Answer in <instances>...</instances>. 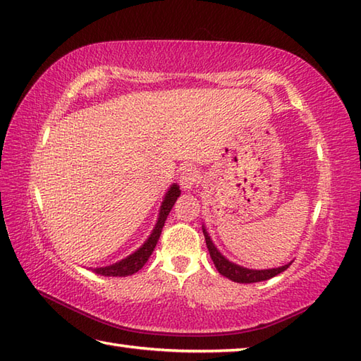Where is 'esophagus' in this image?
I'll list each match as a JSON object with an SVG mask.
<instances>
[{
	"label": "esophagus",
	"instance_id": "obj_1",
	"mask_svg": "<svg viewBox=\"0 0 361 361\" xmlns=\"http://www.w3.org/2000/svg\"><path fill=\"white\" fill-rule=\"evenodd\" d=\"M200 173H198V169L196 168H192V166H188V168H183L182 171H180V176H179V183H180V187L183 188V190H192L196 183L200 182Z\"/></svg>",
	"mask_w": 361,
	"mask_h": 361
}]
</instances>
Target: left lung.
Here are the masks:
<instances>
[{
	"mask_svg": "<svg viewBox=\"0 0 361 361\" xmlns=\"http://www.w3.org/2000/svg\"><path fill=\"white\" fill-rule=\"evenodd\" d=\"M202 233H204V239H206V245H207L210 257H212L216 270H219L223 276L229 278L231 281H235V283H259V281L270 280V278H274L278 274H281V271L286 270L289 265L292 264V261H290L288 264L281 265V267L264 269V270H255V269L242 267V265H237L234 262H231L229 259H226V257H224L220 253L219 248H216L215 243L212 242V239H210V235H209L207 229H206V226H204V224H202Z\"/></svg>",
	"mask_w": 361,
	"mask_h": 361,
	"instance_id": "obj_1",
	"label": "left lung"
}]
</instances>
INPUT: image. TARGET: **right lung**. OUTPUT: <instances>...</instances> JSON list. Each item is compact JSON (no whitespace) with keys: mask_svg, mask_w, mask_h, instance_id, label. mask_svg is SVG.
Returning <instances> with one entry per match:
<instances>
[{"mask_svg":"<svg viewBox=\"0 0 361 361\" xmlns=\"http://www.w3.org/2000/svg\"><path fill=\"white\" fill-rule=\"evenodd\" d=\"M179 196H180V188L178 183H173V185L168 188L165 198L161 201V206L159 210V219H157V223H155L151 235L147 237L146 242L142 243L137 251H133L132 255H128L127 257H124V259H121L118 262L105 265V267L91 269V270L96 271L97 275H104V276H128V275L137 274L140 269H142V265L147 262L149 257H151L155 245H157L160 239L161 229L165 226L166 216L169 215V212H171L174 202Z\"/></svg>","mask_w":361,"mask_h":361,"instance_id":"add662e5","label":"right lung"}]
</instances>
